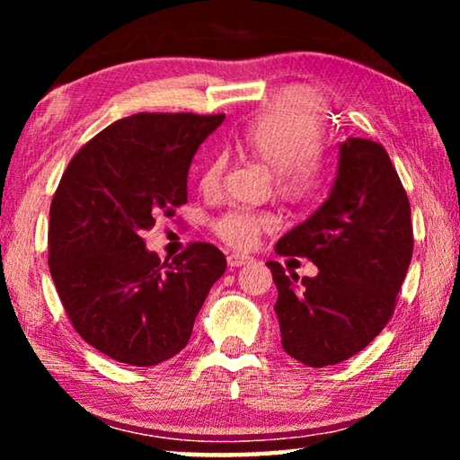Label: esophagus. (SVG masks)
<instances>
[{
    "instance_id": "34e87169",
    "label": "esophagus",
    "mask_w": 460,
    "mask_h": 460,
    "mask_svg": "<svg viewBox=\"0 0 460 460\" xmlns=\"http://www.w3.org/2000/svg\"><path fill=\"white\" fill-rule=\"evenodd\" d=\"M249 261H252V258H249V255H243V253H229L227 255V263L231 268H241Z\"/></svg>"
}]
</instances>
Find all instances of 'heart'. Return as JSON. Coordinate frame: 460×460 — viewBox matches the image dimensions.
Segmentation results:
<instances>
[{"label": "heart", "instance_id": "1", "mask_svg": "<svg viewBox=\"0 0 460 460\" xmlns=\"http://www.w3.org/2000/svg\"><path fill=\"white\" fill-rule=\"evenodd\" d=\"M324 119L314 95L306 89H288L261 109L239 131L235 144L270 170L274 190L288 205H308L318 199L326 182V164L321 154ZM227 155L215 154L200 172V189L219 190ZM274 219L266 213L231 211L213 223L215 235L233 249L245 252L258 245L261 233Z\"/></svg>", "mask_w": 460, "mask_h": 460}]
</instances>
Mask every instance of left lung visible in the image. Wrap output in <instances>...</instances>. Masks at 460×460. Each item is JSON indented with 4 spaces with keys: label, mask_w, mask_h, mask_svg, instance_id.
<instances>
[{
    "label": "left lung",
    "mask_w": 460,
    "mask_h": 460,
    "mask_svg": "<svg viewBox=\"0 0 460 460\" xmlns=\"http://www.w3.org/2000/svg\"><path fill=\"white\" fill-rule=\"evenodd\" d=\"M411 252L410 200L385 147L349 137L329 199L276 245L278 255L314 261L318 274L298 279L268 261L284 351L324 367L367 347L394 314Z\"/></svg>",
    "instance_id": "8db88e82"
}]
</instances>
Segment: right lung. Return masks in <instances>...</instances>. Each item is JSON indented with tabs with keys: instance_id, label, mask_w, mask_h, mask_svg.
Segmentation results:
<instances>
[{
	"instance_id": "right-lung-1",
	"label": "right lung",
	"mask_w": 460,
	"mask_h": 460,
	"mask_svg": "<svg viewBox=\"0 0 460 460\" xmlns=\"http://www.w3.org/2000/svg\"><path fill=\"white\" fill-rule=\"evenodd\" d=\"M225 115L136 113L111 123L68 162L52 197L49 266L75 331L111 359L150 367L181 353L208 290L225 274L205 241L172 261L144 231L186 202L199 146Z\"/></svg>"
}]
</instances>
